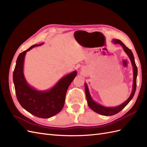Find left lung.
<instances>
[{
  "mask_svg": "<svg viewBox=\"0 0 147 147\" xmlns=\"http://www.w3.org/2000/svg\"><path fill=\"white\" fill-rule=\"evenodd\" d=\"M112 42L115 44H119V45H121L123 48L124 51H125L127 55L129 56V57L133 67L134 79H133L132 92L130 96L129 97V98L122 104L119 105L118 106L113 107H104L96 102L91 97L90 94V91H89V90H88L87 84L85 83V84H84V90H85L86 100H87L89 107L94 111V112L102 115H105V116H112V115L117 114L118 112H119L122 109H123L124 107H125L128 104L129 102L131 100L133 96H134L136 92V85H137L136 83H137V67L135 63L134 57V55H133L132 52L131 51L130 49H129L127 47H126V45H124L121 40H119L113 39L112 40Z\"/></svg>",
  "mask_w": 147,
  "mask_h": 147,
  "instance_id": "obj_1",
  "label": "left lung"
}]
</instances>
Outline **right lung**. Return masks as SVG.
Masks as SVG:
<instances>
[{"label": "right lung", "instance_id": "add662e5", "mask_svg": "<svg viewBox=\"0 0 147 147\" xmlns=\"http://www.w3.org/2000/svg\"><path fill=\"white\" fill-rule=\"evenodd\" d=\"M35 44L18 56L13 74L17 99L26 111L34 116L48 118L60 112L64 105L67 90L77 75V71L62 78L50 90L38 91L28 83L23 73L24 57L27 51L43 45Z\"/></svg>", "mask_w": 147, "mask_h": 147}]
</instances>
